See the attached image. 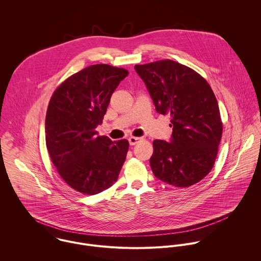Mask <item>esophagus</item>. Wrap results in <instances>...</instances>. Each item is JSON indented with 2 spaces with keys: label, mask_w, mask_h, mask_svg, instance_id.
<instances>
[{
  "label": "esophagus",
  "mask_w": 261,
  "mask_h": 261,
  "mask_svg": "<svg viewBox=\"0 0 261 261\" xmlns=\"http://www.w3.org/2000/svg\"><path fill=\"white\" fill-rule=\"evenodd\" d=\"M141 141H142L141 138H136V137H130V138L128 139V142H129V145H130V146H135V145H137L138 143H140Z\"/></svg>",
  "instance_id": "34e87169"
}]
</instances>
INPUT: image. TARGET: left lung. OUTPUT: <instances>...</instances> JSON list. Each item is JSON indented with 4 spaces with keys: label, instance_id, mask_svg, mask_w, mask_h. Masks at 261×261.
Listing matches in <instances>:
<instances>
[{
    "label": "left lung",
    "instance_id": "obj_1",
    "mask_svg": "<svg viewBox=\"0 0 261 261\" xmlns=\"http://www.w3.org/2000/svg\"><path fill=\"white\" fill-rule=\"evenodd\" d=\"M156 112L170 114L171 142L155 140L149 164L153 175L173 186L187 188L212 170L223 125L215 94L195 70L170 59L136 65Z\"/></svg>",
    "mask_w": 261,
    "mask_h": 261
}]
</instances>
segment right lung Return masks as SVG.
I'll list each match as a JSON object with an SVG mask.
<instances>
[{"instance_id": "right-lung-1", "label": "right lung", "mask_w": 261, "mask_h": 261, "mask_svg": "<svg viewBox=\"0 0 261 261\" xmlns=\"http://www.w3.org/2000/svg\"><path fill=\"white\" fill-rule=\"evenodd\" d=\"M128 74L108 64L88 66L53 92L45 119L46 147L63 181L85 195H95L117 180L128 142L97 136L111 97Z\"/></svg>"}]
</instances>
